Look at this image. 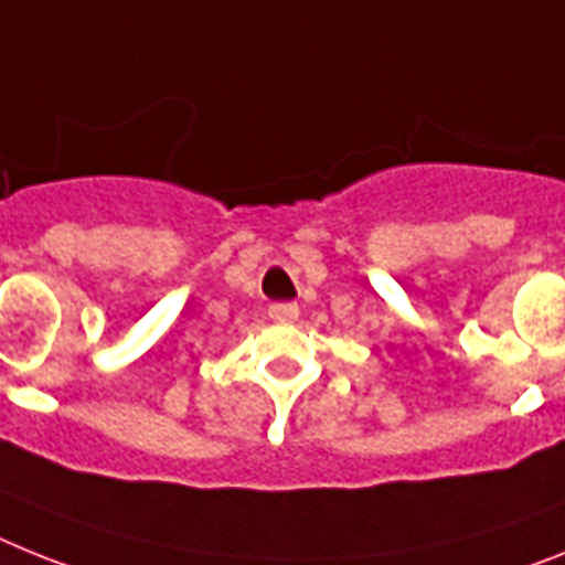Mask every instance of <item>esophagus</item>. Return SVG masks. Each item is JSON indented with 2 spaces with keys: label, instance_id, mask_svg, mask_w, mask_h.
<instances>
[{
  "label": "esophagus",
  "instance_id": "esophagus-1",
  "mask_svg": "<svg viewBox=\"0 0 565 565\" xmlns=\"http://www.w3.org/2000/svg\"><path fill=\"white\" fill-rule=\"evenodd\" d=\"M269 319H273V321H296L298 319V305H292V301H278V305H269Z\"/></svg>",
  "mask_w": 565,
  "mask_h": 565
}]
</instances>
